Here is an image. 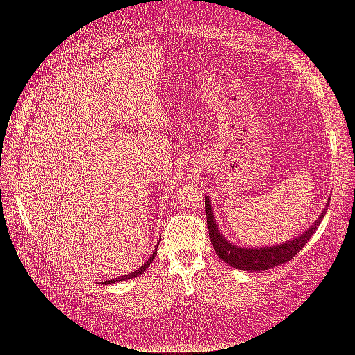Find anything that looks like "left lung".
Wrapping results in <instances>:
<instances>
[{
    "label": "left lung",
    "instance_id": "left-lung-1",
    "mask_svg": "<svg viewBox=\"0 0 355 355\" xmlns=\"http://www.w3.org/2000/svg\"><path fill=\"white\" fill-rule=\"evenodd\" d=\"M204 206H206V218H207V227H209V235L213 244V249L216 252V254L220 257L223 262H227L228 265L237 268V270L241 271H266L270 268L278 266L282 263H286L288 261H292L293 257L299 253V250H302L305 244L309 241V239L313 237V234L318 228V225L323 220L324 214L327 209L320 214L318 219L314 222V225L302 234L299 237L288 240L286 243L277 244V245H270V247H240L230 243L227 239L220 234L216 219L213 216V209L209 197H204ZM330 202V198L327 200V204Z\"/></svg>",
    "mask_w": 355,
    "mask_h": 355
}]
</instances>
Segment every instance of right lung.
<instances>
[{"instance_id": "obj_1", "label": "right lung", "mask_w": 355, "mask_h": 355, "mask_svg": "<svg viewBox=\"0 0 355 355\" xmlns=\"http://www.w3.org/2000/svg\"><path fill=\"white\" fill-rule=\"evenodd\" d=\"M159 241V240H158ZM157 247L158 245H155V250H154V253L151 254V257H149V259L141 266V268H137V270L135 271V272H130V274H127V275H121V277H118V278H115V280H111V282H102V284H110V283H120V282H124V280H130V278H135V277H137V275H141L146 268L153 263V261H154V257H155V254H157Z\"/></svg>"}]
</instances>
